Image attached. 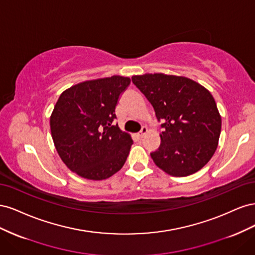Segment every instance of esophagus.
Segmentation results:
<instances>
[{"mask_svg": "<svg viewBox=\"0 0 255 255\" xmlns=\"http://www.w3.org/2000/svg\"><path fill=\"white\" fill-rule=\"evenodd\" d=\"M146 132H148V128H146L145 127H142V128H141V130L139 133H138V136H139L140 138H142L145 134H146Z\"/></svg>", "mask_w": 255, "mask_h": 255, "instance_id": "obj_1", "label": "esophagus"}]
</instances>
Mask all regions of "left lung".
<instances>
[{
    "mask_svg": "<svg viewBox=\"0 0 255 255\" xmlns=\"http://www.w3.org/2000/svg\"><path fill=\"white\" fill-rule=\"evenodd\" d=\"M163 122L159 148L151 153L155 165L172 176L202 169L218 146L221 116L212 94L185 76L145 73L132 76Z\"/></svg>",
    "mask_w": 255,
    "mask_h": 255,
    "instance_id": "8db88e82",
    "label": "left lung"
}]
</instances>
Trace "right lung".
<instances>
[{
	"mask_svg": "<svg viewBox=\"0 0 255 255\" xmlns=\"http://www.w3.org/2000/svg\"><path fill=\"white\" fill-rule=\"evenodd\" d=\"M128 76L89 80L66 89L50 117L51 135L59 157L87 180L109 179L125 165L133 139L113 126Z\"/></svg>",
	"mask_w": 255,
	"mask_h": 255,
	"instance_id": "add662e5",
	"label": "right lung"
}]
</instances>
